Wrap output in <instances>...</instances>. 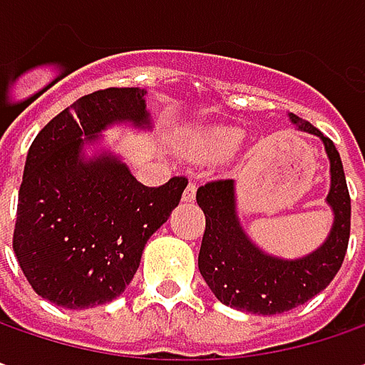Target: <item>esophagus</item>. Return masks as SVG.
<instances>
[{
  "mask_svg": "<svg viewBox=\"0 0 365 365\" xmlns=\"http://www.w3.org/2000/svg\"><path fill=\"white\" fill-rule=\"evenodd\" d=\"M182 200H183V202H194V200H195V185L192 182L187 183V187L183 190Z\"/></svg>",
  "mask_w": 365,
  "mask_h": 365,
  "instance_id": "esophagus-1",
  "label": "esophagus"
}]
</instances>
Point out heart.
Returning <instances> with one entry per match:
<instances>
[{
  "instance_id": "heart-1",
  "label": "heart",
  "mask_w": 365,
  "mask_h": 365,
  "mask_svg": "<svg viewBox=\"0 0 365 365\" xmlns=\"http://www.w3.org/2000/svg\"><path fill=\"white\" fill-rule=\"evenodd\" d=\"M242 141V133L238 129L218 127L210 131L197 133L190 141V153L197 159H220L234 151Z\"/></svg>"
}]
</instances>
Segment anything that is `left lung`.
Returning <instances> with one entry per match:
<instances>
[{"instance_id": "1", "label": "left lung", "mask_w": 365, "mask_h": 365, "mask_svg": "<svg viewBox=\"0 0 365 365\" xmlns=\"http://www.w3.org/2000/svg\"><path fill=\"white\" fill-rule=\"evenodd\" d=\"M289 120L299 131L319 137L329 159V192L325 204L331 210L333 222L329 234L315 250L297 258L277 257L262 250L246 234L238 218L232 178L206 183L195 194L197 206L206 214L197 269L220 303L255 315H279L321 293L341 267L349 240L351 204L335 145L293 113H289Z\"/></svg>"}]
</instances>
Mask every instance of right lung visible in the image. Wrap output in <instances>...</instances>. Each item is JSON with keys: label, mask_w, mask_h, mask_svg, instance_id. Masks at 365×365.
<instances>
[{"label": "right lung", "mask_w": 365, "mask_h": 365, "mask_svg": "<svg viewBox=\"0 0 365 365\" xmlns=\"http://www.w3.org/2000/svg\"><path fill=\"white\" fill-rule=\"evenodd\" d=\"M145 88L86 95L46 125L26 158L14 252L38 295L64 309L105 305L127 289L147 240L180 204L185 178L145 187L103 133L151 131Z\"/></svg>", "instance_id": "add662e5"}]
</instances>
